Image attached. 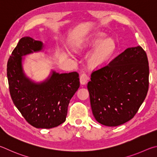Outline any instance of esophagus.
I'll list each match as a JSON object with an SVG mask.
<instances>
[{
  "instance_id": "34e87169",
  "label": "esophagus",
  "mask_w": 157,
  "mask_h": 157,
  "mask_svg": "<svg viewBox=\"0 0 157 157\" xmlns=\"http://www.w3.org/2000/svg\"><path fill=\"white\" fill-rule=\"evenodd\" d=\"M88 79H89V77L86 73L81 74V75L80 76V83H81V84H82V85L86 84Z\"/></svg>"
}]
</instances>
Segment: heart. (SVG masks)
Masks as SVG:
<instances>
[{
  "instance_id": "1",
  "label": "heart",
  "mask_w": 157,
  "mask_h": 157,
  "mask_svg": "<svg viewBox=\"0 0 157 157\" xmlns=\"http://www.w3.org/2000/svg\"><path fill=\"white\" fill-rule=\"evenodd\" d=\"M105 38V35L101 33L98 34L91 42H87L78 48H76V50H81L89 47L97 45L88 59V65L90 67L99 68L103 67L116 49V43L114 40L110 38L104 40Z\"/></svg>"
}]
</instances>
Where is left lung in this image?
Instances as JSON below:
<instances>
[{
	"label": "left lung",
	"instance_id": "8db88e82",
	"mask_svg": "<svg viewBox=\"0 0 157 157\" xmlns=\"http://www.w3.org/2000/svg\"><path fill=\"white\" fill-rule=\"evenodd\" d=\"M148 87L146 53L141 46L126 49L91 74L87 89L95 119L109 127L128 122L144 101Z\"/></svg>",
	"mask_w": 157,
	"mask_h": 157
}]
</instances>
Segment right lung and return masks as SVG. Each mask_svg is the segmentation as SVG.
I'll list each match as a JSON object with an SVG mask.
<instances>
[{
	"label": "right lung",
	"mask_w": 157,
	"mask_h": 157,
	"mask_svg": "<svg viewBox=\"0 0 157 157\" xmlns=\"http://www.w3.org/2000/svg\"><path fill=\"white\" fill-rule=\"evenodd\" d=\"M43 43L30 37L18 41L7 62V74L13 103L30 125L36 128H55L65 121L70 101L80 86L78 74L56 73L41 83L25 74L23 56L43 49Z\"/></svg>",
	"instance_id": "right-lung-1"
}]
</instances>
